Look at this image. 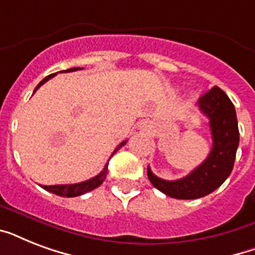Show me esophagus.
Listing matches in <instances>:
<instances>
[{"label":"esophagus","mask_w":255,"mask_h":255,"mask_svg":"<svg viewBox=\"0 0 255 255\" xmlns=\"http://www.w3.org/2000/svg\"><path fill=\"white\" fill-rule=\"evenodd\" d=\"M144 128H147V126H144Z\"/></svg>","instance_id":"esophagus-1"}]
</instances>
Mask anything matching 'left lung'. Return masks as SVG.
<instances>
[{"mask_svg":"<svg viewBox=\"0 0 255 255\" xmlns=\"http://www.w3.org/2000/svg\"><path fill=\"white\" fill-rule=\"evenodd\" d=\"M198 108L209 119L213 145L209 155L185 177L168 181L157 177L148 167L149 181L156 189L178 200H194L212 193L224 184L233 170L240 144L236 110L229 96L213 87L198 99Z\"/></svg>","mask_w":255,"mask_h":255,"instance_id":"1","label":"left lung"}]
</instances>
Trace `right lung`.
Wrapping results in <instances>:
<instances>
[{
  "instance_id": "1",
  "label": "right lung",
  "mask_w": 255,
  "mask_h": 255,
  "mask_svg": "<svg viewBox=\"0 0 255 255\" xmlns=\"http://www.w3.org/2000/svg\"><path fill=\"white\" fill-rule=\"evenodd\" d=\"M77 70H82V69H79V67H73V69L66 70V71H61V73H71V71H77ZM55 75H57V74H50L49 77H46L43 81L39 82V85L35 87L34 92L37 91L38 88L41 87L43 83H46L49 79L55 77ZM126 143H127V140L122 141V143L115 148L114 153H115L118 149H120V148L123 147ZM114 153H112V155H114ZM107 169H108V163L106 164L104 169L102 170L98 176L90 178V180H86V181L83 182H78V184H65V185H41V186L45 190H49V192L57 194V196H62V197H77V196H82V194L87 193V192H90V190H94L95 188H98V186L104 181L106 176H107Z\"/></svg>"
}]
</instances>
